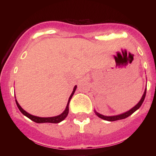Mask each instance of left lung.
Instances as JSON below:
<instances>
[{"instance_id":"obj_1","label":"left lung","mask_w":156,"mask_h":156,"mask_svg":"<svg viewBox=\"0 0 156 156\" xmlns=\"http://www.w3.org/2000/svg\"><path fill=\"white\" fill-rule=\"evenodd\" d=\"M146 92H147V89H145V91H144V94H143L142 98H141V99L140 100V101L139 102V103H138V104L136 105L135 106L133 107V108H132L131 109H130V110L128 111V112H125V113H123V114H119V115L111 116V117H107V116L102 115V114H99V113H98L97 112H95L96 115L98 116V117L101 118V119H104V120H107V121L113 122V121H116V120H119V119H125V118H127L128 117H129L130 115H131V114H133V112H135L137 110V109H139V108H140V106L141 105V104H142L143 102H144V98H145Z\"/></svg>"}]
</instances>
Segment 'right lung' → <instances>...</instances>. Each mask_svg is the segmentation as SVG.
<instances>
[{
  "instance_id": "1",
  "label": "right lung",
  "mask_w": 156,
  "mask_h": 156,
  "mask_svg": "<svg viewBox=\"0 0 156 156\" xmlns=\"http://www.w3.org/2000/svg\"><path fill=\"white\" fill-rule=\"evenodd\" d=\"M77 88V86L74 87V89H73V91L72 92V94H71L70 97H69V100H68V103H67V107H66L65 110L64 111V112L62 113V114H61L60 115H58L56 116V117H36V116H33L31 115V114H28V112H26V111H24L23 109L21 108L20 105H19V103H17V100H15L16 101V103H17V107H18L19 110L20 111L21 113H22L23 114H24L25 116H26L27 117L29 118L30 119H31L32 121L35 122L37 123H44V122H50V123H58L60 122H62V120H64V119H65L66 117H67L68 113H69V101H70L71 98H72V97L73 94H74L75 92H76V89Z\"/></svg>"
}]
</instances>
